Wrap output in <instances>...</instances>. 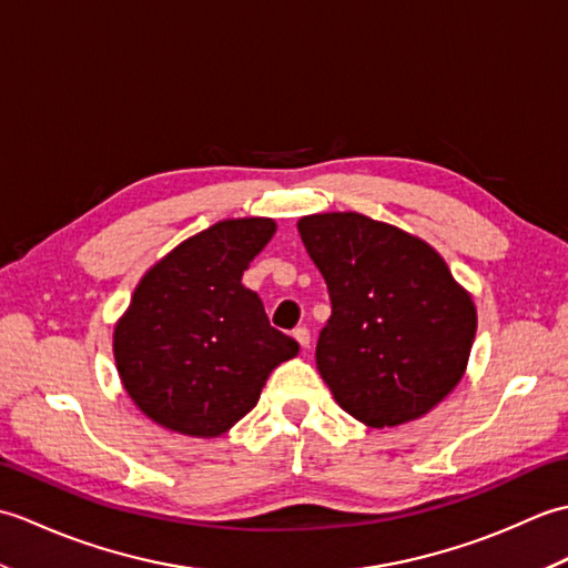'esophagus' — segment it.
I'll use <instances>...</instances> for the list:
<instances>
[{
    "label": "esophagus",
    "mask_w": 568,
    "mask_h": 568,
    "mask_svg": "<svg viewBox=\"0 0 568 568\" xmlns=\"http://www.w3.org/2000/svg\"><path fill=\"white\" fill-rule=\"evenodd\" d=\"M293 336H295L300 346H303V348H310L312 336H310V329H307V327H297V329L293 332Z\"/></svg>",
    "instance_id": "obj_1"
}]
</instances>
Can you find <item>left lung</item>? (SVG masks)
<instances>
[{"label":"left lung","mask_w":568,"mask_h":568,"mask_svg":"<svg viewBox=\"0 0 568 568\" xmlns=\"http://www.w3.org/2000/svg\"><path fill=\"white\" fill-rule=\"evenodd\" d=\"M332 300L317 368L334 400L368 427L427 415L462 381L476 305L427 241L358 212L297 222Z\"/></svg>","instance_id":"obj_1"}]
</instances>
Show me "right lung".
I'll use <instances>...</instances> for the list:
<instances>
[{
  "label": "right lung",
  "instance_id": "1",
  "mask_svg": "<svg viewBox=\"0 0 568 568\" xmlns=\"http://www.w3.org/2000/svg\"><path fill=\"white\" fill-rule=\"evenodd\" d=\"M275 234L265 216L216 222L146 271L114 327V361L143 415L187 437H220L256 407L300 346L271 327L241 275Z\"/></svg>",
  "mask_w": 568,
  "mask_h": 568
}]
</instances>
